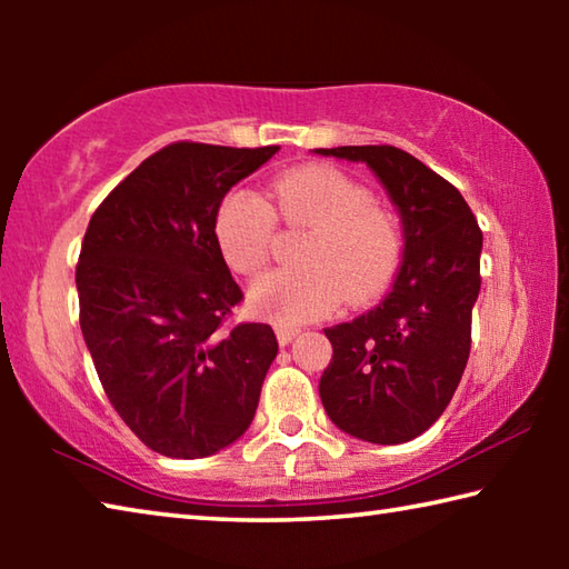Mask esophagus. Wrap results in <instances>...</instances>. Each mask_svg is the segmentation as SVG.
Masks as SVG:
<instances>
[{
  "label": "esophagus",
  "mask_w": 569,
  "mask_h": 569,
  "mask_svg": "<svg viewBox=\"0 0 569 569\" xmlns=\"http://www.w3.org/2000/svg\"><path fill=\"white\" fill-rule=\"evenodd\" d=\"M276 336H278V343L288 346L298 336V329H288V326H276Z\"/></svg>",
  "instance_id": "1"
}]
</instances>
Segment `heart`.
<instances>
[{"instance_id":"obj_1","label":"heart","mask_w":569,"mask_h":569,"mask_svg":"<svg viewBox=\"0 0 569 569\" xmlns=\"http://www.w3.org/2000/svg\"><path fill=\"white\" fill-rule=\"evenodd\" d=\"M271 203L248 190L226 196L216 213V240L236 273L253 276L271 256L276 209L286 226L313 228L301 250L303 268H283L250 286L256 313L283 326L333 313L346 298L366 303L381 296L399 271L403 238L397 218L373 206L371 190L333 166L283 172Z\"/></svg>"}]
</instances>
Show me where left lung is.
<instances>
[{
    "label": "left lung",
    "instance_id": "obj_1",
    "mask_svg": "<svg viewBox=\"0 0 569 569\" xmlns=\"http://www.w3.org/2000/svg\"><path fill=\"white\" fill-rule=\"evenodd\" d=\"M316 152L366 162L403 226L389 296L359 319L323 329L333 346L319 383L323 409L346 435L401 445L445 413L465 373L481 286V230L461 192L409 152L393 146Z\"/></svg>",
    "mask_w": 569,
    "mask_h": 569
}]
</instances>
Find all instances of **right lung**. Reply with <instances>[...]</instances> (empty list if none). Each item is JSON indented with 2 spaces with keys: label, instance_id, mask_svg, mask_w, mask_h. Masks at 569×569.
I'll return each mask as SVG.
<instances>
[{
  "label": "right lung",
  "instance_id": "1",
  "mask_svg": "<svg viewBox=\"0 0 569 569\" xmlns=\"http://www.w3.org/2000/svg\"><path fill=\"white\" fill-rule=\"evenodd\" d=\"M276 152L172 142L90 218L74 273L80 329L114 411L162 457L216 455L256 417L278 341L268 323L226 326L243 291L216 213Z\"/></svg>",
  "mask_w": 569,
  "mask_h": 569
}]
</instances>
